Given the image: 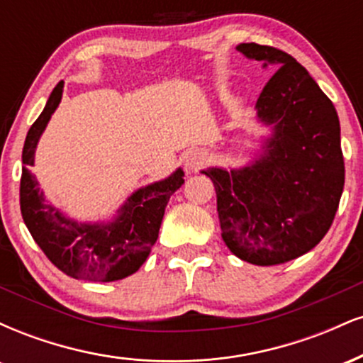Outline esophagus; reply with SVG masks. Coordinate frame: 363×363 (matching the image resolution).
<instances>
[{"instance_id":"1","label":"esophagus","mask_w":363,"mask_h":363,"mask_svg":"<svg viewBox=\"0 0 363 363\" xmlns=\"http://www.w3.org/2000/svg\"><path fill=\"white\" fill-rule=\"evenodd\" d=\"M206 162H208L206 153L201 152V150H194V152H191L189 155L186 157L184 164H186V169L189 170V172H193V170L201 169Z\"/></svg>"}]
</instances>
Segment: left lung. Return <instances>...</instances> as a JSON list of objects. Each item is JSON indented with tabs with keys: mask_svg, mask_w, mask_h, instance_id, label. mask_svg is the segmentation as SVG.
Returning a JSON list of instances; mask_svg holds the SVG:
<instances>
[{
	"mask_svg": "<svg viewBox=\"0 0 363 363\" xmlns=\"http://www.w3.org/2000/svg\"><path fill=\"white\" fill-rule=\"evenodd\" d=\"M249 60L274 65L256 102L272 126L262 155L240 169L211 167L222 239L242 261L274 266L309 252L328 234L345 186L340 119L301 62L277 48L239 44Z\"/></svg>",
	"mask_w": 363,
	"mask_h": 363,
	"instance_id": "obj_1",
	"label": "left lung"
}]
</instances>
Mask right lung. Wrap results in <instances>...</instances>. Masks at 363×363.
Here are the masks:
<instances>
[{
    "label": "right lung",
    "mask_w": 363,
    "mask_h": 363,
    "mask_svg": "<svg viewBox=\"0 0 363 363\" xmlns=\"http://www.w3.org/2000/svg\"><path fill=\"white\" fill-rule=\"evenodd\" d=\"M60 82L54 86L43 114L32 124L22 152L20 210L34 240L48 259L68 277L89 281H116L136 273L157 242L170 196L184 184L177 169L164 181L140 187L118 210L109 223H78L45 201L35 176L28 170L40 135L62 97Z\"/></svg>",
    "instance_id": "obj_1"
}]
</instances>
